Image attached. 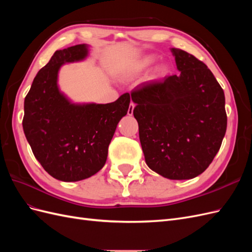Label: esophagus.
I'll list each match as a JSON object with an SVG mask.
<instances>
[{
    "label": "esophagus",
    "instance_id": "esophagus-1",
    "mask_svg": "<svg viewBox=\"0 0 252 252\" xmlns=\"http://www.w3.org/2000/svg\"><path fill=\"white\" fill-rule=\"evenodd\" d=\"M133 109H134V104L133 103H130V105H129V108H128V116H132L133 114Z\"/></svg>",
    "mask_w": 252,
    "mask_h": 252
}]
</instances>
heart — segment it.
<instances>
[{"label": "heart", "mask_w": 252, "mask_h": 252, "mask_svg": "<svg viewBox=\"0 0 252 252\" xmlns=\"http://www.w3.org/2000/svg\"><path fill=\"white\" fill-rule=\"evenodd\" d=\"M157 60H158V57L156 55L143 56L142 58L133 61L132 63L128 64L126 67H124L123 69L120 71V75L124 79L134 77V75H138L149 69V68L157 62ZM169 72H170L169 64L166 62H161L154 68L152 74H154V77L156 79H162V78H165Z\"/></svg>", "instance_id": "1"}]
</instances>
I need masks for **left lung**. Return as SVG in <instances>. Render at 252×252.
Returning a JSON list of instances; mask_svg holds the SVG:
<instances>
[{
  "instance_id": "8db88e82",
  "label": "left lung",
  "mask_w": 252,
  "mask_h": 252,
  "mask_svg": "<svg viewBox=\"0 0 252 252\" xmlns=\"http://www.w3.org/2000/svg\"><path fill=\"white\" fill-rule=\"evenodd\" d=\"M178 75L145 82L131 91L145 161L170 180L203 173L227 128L225 94L215 75L190 53L171 48Z\"/></svg>"
}]
</instances>
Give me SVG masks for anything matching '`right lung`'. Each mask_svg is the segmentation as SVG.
I'll use <instances>...</instances> for the list:
<instances>
[{
    "label": "right lung",
    "instance_id": "obj_1",
    "mask_svg": "<svg viewBox=\"0 0 252 252\" xmlns=\"http://www.w3.org/2000/svg\"><path fill=\"white\" fill-rule=\"evenodd\" d=\"M90 46L79 44L57 50L36 73L24 101L23 129L37 161L52 178L77 182L103 168L108 146L130 95L108 104L74 103L59 87L61 67L82 62Z\"/></svg>",
    "mask_w": 252,
    "mask_h": 252
}]
</instances>
